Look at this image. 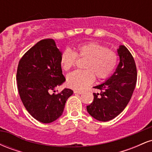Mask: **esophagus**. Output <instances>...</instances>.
<instances>
[{
  "instance_id": "obj_1",
  "label": "esophagus",
  "mask_w": 152,
  "mask_h": 152,
  "mask_svg": "<svg viewBox=\"0 0 152 152\" xmlns=\"http://www.w3.org/2000/svg\"><path fill=\"white\" fill-rule=\"evenodd\" d=\"M74 94H81L82 93H83V91H79V90H74Z\"/></svg>"
}]
</instances>
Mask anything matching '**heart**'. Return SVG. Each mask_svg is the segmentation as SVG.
I'll list each match as a JSON object with an SVG mask.
<instances>
[{"label": "heart", "mask_w": 152, "mask_h": 152, "mask_svg": "<svg viewBox=\"0 0 152 152\" xmlns=\"http://www.w3.org/2000/svg\"><path fill=\"white\" fill-rule=\"evenodd\" d=\"M76 56L86 58L83 71H75L67 76L68 86L74 89H83L95 79H105L112 73L117 64L118 56L114 50L96 43H83L77 46L76 51L66 48L60 56V65L65 71L74 66Z\"/></svg>", "instance_id": "obj_1"}]
</instances>
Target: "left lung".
Returning a JSON list of instances; mask_svg holds the SVG:
<instances>
[{
    "mask_svg": "<svg viewBox=\"0 0 152 152\" xmlns=\"http://www.w3.org/2000/svg\"><path fill=\"white\" fill-rule=\"evenodd\" d=\"M119 63L114 73L104 83L94 88L101 93H94V101L86 106L88 113L100 121H108L120 114L129 102L137 79L134 59L126 47L117 49Z\"/></svg>",
    "mask_w": 152,
    "mask_h": 152,
    "instance_id": "8db88e82",
    "label": "left lung"
}]
</instances>
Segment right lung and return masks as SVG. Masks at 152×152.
<instances>
[{
    "label": "right lung",
    "instance_id": "obj_1",
    "mask_svg": "<svg viewBox=\"0 0 152 152\" xmlns=\"http://www.w3.org/2000/svg\"><path fill=\"white\" fill-rule=\"evenodd\" d=\"M61 53L53 39H43L18 63L16 80L20 99L29 114L44 124L61 116L66 101L74 93L70 88L53 93L66 81L60 65Z\"/></svg>",
    "mask_w": 152,
    "mask_h": 152
}]
</instances>
